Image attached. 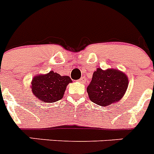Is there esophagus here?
Returning <instances> with one entry per match:
<instances>
[{
	"label": "esophagus",
	"instance_id": "esophagus-1",
	"mask_svg": "<svg viewBox=\"0 0 154 154\" xmlns=\"http://www.w3.org/2000/svg\"><path fill=\"white\" fill-rule=\"evenodd\" d=\"M78 81L80 83H82V84H84V83H85L86 82V78H85V77H81V78L79 79L78 80Z\"/></svg>",
	"mask_w": 154,
	"mask_h": 154
}]
</instances>
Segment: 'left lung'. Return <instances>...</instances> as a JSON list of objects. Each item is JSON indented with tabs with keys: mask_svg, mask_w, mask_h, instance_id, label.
<instances>
[{
	"mask_svg": "<svg viewBox=\"0 0 154 154\" xmlns=\"http://www.w3.org/2000/svg\"><path fill=\"white\" fill-rule=\"evenodd\" d=\"M128 85L129 80L123 72L114 68L105 70L97 68L94 72L87 91L92 102L100 106H107L120 101Z\"/></svg>",
	"mask_w": 154,
	"mask_h": 154,
	"instance_id": "1",
	"label": "left lung"
}]
</instances>
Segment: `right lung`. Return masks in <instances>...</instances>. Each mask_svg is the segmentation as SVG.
I'll return each instance as SVG.
<instances>
[{"label": "right lung", "mask_w": 154, "mask_h": 154, "mask_svg": "<svg viewBox=\"0 0 154 154\" xmlns=\"http://www.w3.org/2000/svg\"><path fill=\"white\" fill-rule=\"evenodd\" d=\"M72 80L68 76H60L50 71L46 74H39L33 77L32 91L42 102L53 103L63 97L66 86Z\"/></svg>", "instance_id": "obj_1"}]
</instances>
